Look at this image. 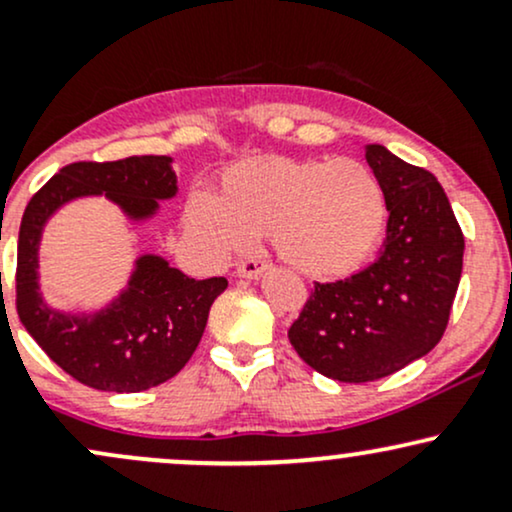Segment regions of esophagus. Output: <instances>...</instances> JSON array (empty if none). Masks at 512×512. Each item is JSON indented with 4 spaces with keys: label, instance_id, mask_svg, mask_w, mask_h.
<instances>
[{
    "label": "esophagus",
    "instance_id": "esophagus-1",
    "mask_svg": "<svg viewBox=\"0 0 512 512\" xmlns=\"http://www.w3.org/2000/svg\"><path fill=\"white\" fill-rule=\"evenodd\" d=\"M264 269H267V262L243 260V262H238L236 276H240V279H257V276H262Z\"/></svg>",
    "mask_w": 512,
    "mask_h": 512
}]
</instances>
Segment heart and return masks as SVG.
Here are the masks:
<instances>
[{
	"instance_id": "1",
	"label": "heart",
	"mask_w": 512,
	"mask_h": 512,
	"mask_svg": "<svg viewBox=\"0 0 512 512\" xmlns=\"http://www.w3.org/2000/svg\"><path fill=\"white\" fill-rule=\"evenodd\" d=\"M185 228L214 260H226L269 233L298 272L334 279L354 274L383 243V182L356 158L305 161L262 156L236 163L221 195L195 190L182 209Z\"/></svg>"
}]
</instances>
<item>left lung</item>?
I'll use <instances>...</instances> for the list:
<instances>
[{"instance_id": "1", "label": "left lung", "mask_w": 512, "mask_h": 512, "mask_svg": "<svg viewBox=\"0 0 512 512\" xmlns=\"http://www.w3.org/2000/svg\"><path fill=\"white\" fill-rule=\"evenodd\" d=\"M383 182V252L349 279L315 284L289 330L298 356L339 383H370L426 356L448 327L462 276L464 236L436 175L366 146Z\"/></svg>"}]
</instances>
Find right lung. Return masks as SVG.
I'll list each match as a JSON object with an SVG mask.
<instances>
[{
  "label": "right lung",
  "mask_w": 512,
  "mask_h": 512,
  "mask_svg": "<svg viewBox=\"0 0 512 512\" xmlns=\"http://www.w3.org/2000/svg\"><path fill=\"white\" fill-rule=\"evenodd\" d=\"M129 221L158 214V202L178 195L170 156L79 161L64 166L35 192L21 219L16 262V310L28 334L64 373L93 390L142 392L178 375L195 354L211 303L226 291L223 276L190 279L158 255H142L120 296L91 313H64L40 293L38 250L45 223L81 197H101Z\"/></svg>",
  "instance_id": "obj_1"
}]
</instances>
